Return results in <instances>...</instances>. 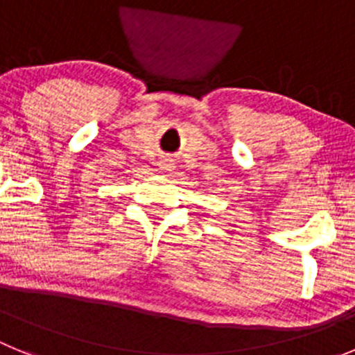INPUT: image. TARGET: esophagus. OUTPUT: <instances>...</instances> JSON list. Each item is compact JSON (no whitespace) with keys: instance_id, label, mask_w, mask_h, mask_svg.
Returning <instances> with one entry per match:
<instances>
[{"instance_id":"esophagus-1","label":"esophagus","mask_w":355,"mask_h":355,"mask_svg":"<svg viewBox=\"0 0 355 355\" xmlns=\"http://www.w3.org/2000/svg\"><path fill=\"white\" fill-rule=\"evenodd\" d=\"M172 167H174V163H172V159H163V162H162V168H163V171H171Z\"/></svg>"}]
</instances>
